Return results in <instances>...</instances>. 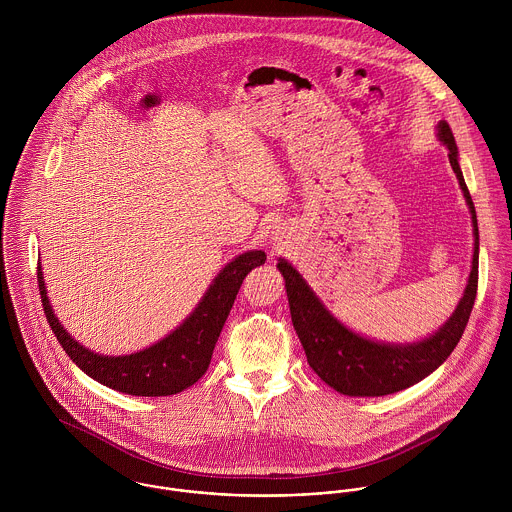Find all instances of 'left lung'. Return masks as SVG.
I'll return each instance as SVG.
<instances>
[{"label": "left lung", "instance_id": "1", "mask_svg": "<svg viewBox=\"0 0 512 512\" xmlns=\"http://www.w3.org/2000/svg\"><path fill=\"white\" fill-rule=\"evenodd\" d=\"M438 138L449 149V163L467 201L473 220L475 246L471 274L463 297L453 315L434 335L410 345H390L361 337L325 309L321 299L311 292L290 262L284 258L278 260V268L286 280L293 329L303 345L307 363L323 382L341 394L386 396L420 382L451 355L467 327L479 282V226L469 189L457 161L455 138L445 120L438 124Z\"/></svg>", "mask_w": 512, "mask_h": 512}]
</instances>
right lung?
<instances>
[{"instance_id":"right-lung-1","label":"right lung","mask_w":512,"mask_h":512,"mask_svg":"<svg viewBox=\"0 0 512 512\" xmlns=\"http://www.w3.org/2000/svg\"><path fill=\"white\" fill-rule=\"evenodd\" d=\"M264 262L266 254L262 250L236 256L220 270L195 311L173 333L140 353L124 357L96 355L78 345L53 313L41 264L37 268V282L47 321L74 365L100 384L124 394L169 396L193 386L207 372L242 280Z\"/></svg>"}]
</instances>
